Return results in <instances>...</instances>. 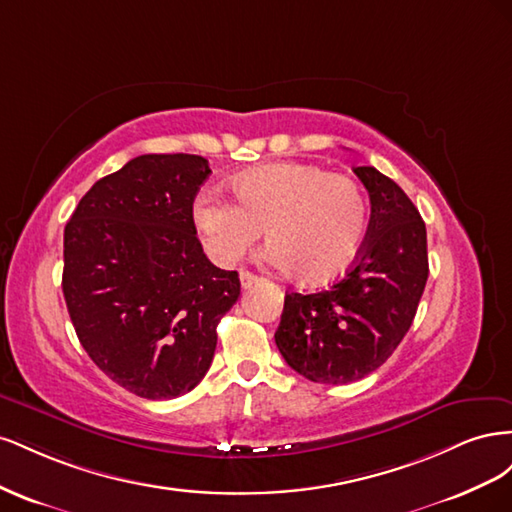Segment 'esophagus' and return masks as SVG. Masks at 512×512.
<instances>
[{
  "label": "esophagus",
  "instance_id": "1",
  "mask_svg": "<svg viewBox=\"0 0 512 512\" xmlns=\"http://www.w3.org/2000/svg\"><path fill=\"white\" fill-rule=\"evenodd\" d=\"M239 280H241V286L247 288V286H252L258 280V275H254L252 271H247V269H241L239 271Z\"/></svg>",
  "mask_w": 512,
  "mask_h": 512
}]
</instances>
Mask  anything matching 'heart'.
<instances>
[{"label": "heart", "instance_id": "obj_1", "mask_svg": "<svg viewBox=\"0 0 512 512\" xmlns=\"http://www.w3.org/2000/svg\"><path fill=\"white\" fill-rule=\"evenodd\" d=\"M237 202L218 190L194 200V224L220 265L237 262L267 228L269 260L297 269L307 284L346 273L367 230V200L359 183L312 164H267L232 179Z\"/></svg>", "mask_w": 512, "mask_h": 512}]
</instances>
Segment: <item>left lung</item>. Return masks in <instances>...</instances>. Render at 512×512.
Here are the masks:
<instances>
[{
    "label": "left lung",
    "instance_id": "obj_1",
    "mask_svg": "<svg viewBox=\"0 0 512 512\" xmlns=\"http://www.w3.org/2000/svg\"><path fill=\"white\" fill-rule=\"evenodd\" d=\"M354 175L369 192L371 218L354 267L327 290L284 299L275 344L303 378L348 384L376 371L414 320L429 275L427 230L399 185L374 166Z\"/></svg>",
    "mask_w": 512,
    "mask_h": 512
}]
</instances>
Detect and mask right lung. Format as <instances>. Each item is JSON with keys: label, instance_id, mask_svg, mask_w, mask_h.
<instances>
[{"label": "right lung", "instance_id": "1", "mask_svg": "<svg viewBox=\"0 0 512 512\" xmlns=\"http://www.w3.org/2000/svg\"><path fill=\"white\" fill-rule=\"evenodd\" d=\"M209 162L147 153L94 183L64 230V299L104 374L145 399L205 378L218 322L237 303V271L205 256L192 205Z\"/></svg>", "mask_w": 512, "mask_h": 512}]
</instances>
